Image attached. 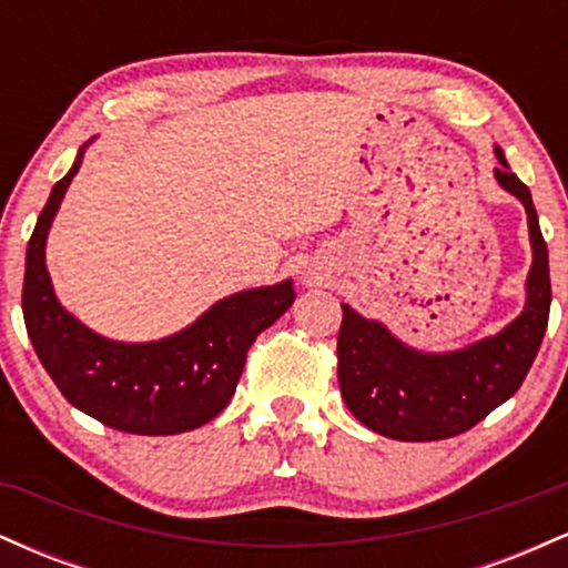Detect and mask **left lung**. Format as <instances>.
I'll return each instance as SVG.
<instances>
[{"instance_id": "left-lung-1", "label": "left lung", "mask_w": 568, "mask_h": 568, "mask_svg": "<svg viewBox=\"0 0 568 568\" xmlns=\"http://www.w3.org/2000/svg\"><path fill=\"white\" fill-rule=\"evenodd\" d=\"M497 184L520 200L529 221L531 270L520 315L499 334L462 349L425 352L400 342L387 325L342 304L338 387L347 408L374 433L393 440H443L486 419L518 393L550 317V264L531 192L494 146Z\"/></svg>"}]
</instances>
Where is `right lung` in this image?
<instances>
[{"mask_svg": "<svg viewBox=\"0 0 568 568\" xmlns=\"http://www.w3.org/2000/svg\"><path fill=\"white\" fill-rule=\"evenodd\" d=\"M90 143H82L74 165L53 186L26 247V331L50 379L82 414L120 433H189L230 406L247 347L296 298L293 280L219 298L197 321L158 342L95 334L58 302L44 262L50 226Z\"/></svg>", "mask_w": 568, "mask_h": 568, "instance_id": "right-lung-1", "label": "right lung"}]
</instances>
